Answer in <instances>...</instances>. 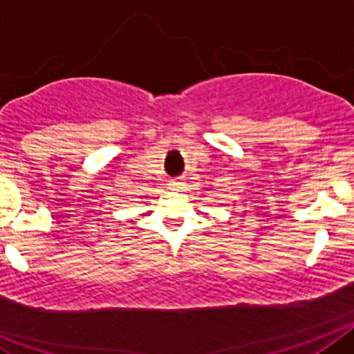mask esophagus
Wrapping results in <instances>:
<instances>
[{"instance_id": "obj_1", "label": "esophagus", "mask_w": 354, "mask_h": 354, "mask_svg": "<svg viewBox=\"0 0 354 354\" xmlns=\"http://www.w3.org/2000/svg\"><path fill=\"white\" fill-rule=\"evenodd\" d=\"M181 187H183V181H180V180L169 181V189H173V190H180Z\"/></svg>"}]
</instances>
